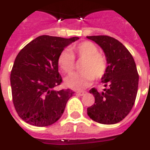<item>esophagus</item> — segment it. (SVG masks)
I'll return each instance as SVG.
<instances>
[{
  "mask_svg": "<svg viewBox=\"0 0 150 150\" xmlns=\"http://www.w3.org/2000/svg\"><path fill=\"white\" fill-rule=\"evenodd\" d=\"M86 93V91H76V94L79 95V96H83V95Z\"/></svg>",
  "mask_w": 150,
  "mask_h": 150,
  "instance_id": "1",
  "label": "esophagus"
}]
</instances>
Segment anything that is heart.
<instances>
[{
	"mask_svg": "<svg viewBox=\"0 0 150 150\" xmlns=\"http://www.w3.org/2000/svg\"><path fill=\"white\" fill-rule=\"evenodd\" d=\"M69 50H62L58 57V64L62 71L69 74L75 67V57L82 61L79 66V73L67 76L65 83L69 88L80 90L88 87L93 79H100L107 71L108 61L105 55L99 52L95 43L85 41L72 46Z\"/></svg>",
	"mask_w": 150,
	"mask_h": 150,
	"instance_id": "obj_1",
	"label": "heart"
}]
</instances>
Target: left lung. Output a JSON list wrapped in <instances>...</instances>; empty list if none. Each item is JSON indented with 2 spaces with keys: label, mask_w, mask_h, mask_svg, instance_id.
I'll return each mask as SVG.
<instances>
[{
  "label": "left lung",
  "mask_w": 150,
  "mask_h": 150,
  "mask_svg": "<svg viewBox=\"0 0 150 150\" xmlns=\"http://www.w3.org/2000/svg\"><path fill=\"white\" fill-rule=\"evenodd\" d=\"M104 50L108 69L101 79L104 91L91 88L95 104L88 108V115L96 122L113 125L121 121L135 103L139 75L134 59L128 49L114 38L106 35L88 36Z\"/></svg>",
  "instance_id": "obj_1"
}]
</instances>
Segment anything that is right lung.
Listing matches in <instances>:
<instances>
[{"instance_id":"1","label":"right lung","mask_w":150,"mask_h":150,"mask_svg":"<svg viewBox=\"0 0 150 150\" xmlns=\"http://www.w3.org/2000/svg\"><path fill=\"white\" fill-rule=\"evenodd\" d=\"M78 39L42 35L18 53L10 74L12 96L16 112L26 123L46 127L62 116L74 91L54 90L62 82L58 57L66 46Z\"/></svg>"}]
</instances>
